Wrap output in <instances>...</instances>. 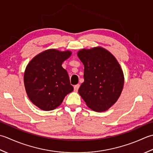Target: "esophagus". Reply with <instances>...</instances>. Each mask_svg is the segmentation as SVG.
I'll list each match as a JSON object with an SVG mask.
<instances>
[{
    "instance_id": "esophagus-1",
    "label": "esophagus",
    "mask_w": 153,
    "mask_h": 153,
    "mask_svg": "<svg viewBox=\"0 0 153 153\" xmlns=\"http://www.w3.org/2000/svg\"><path fill=\"white\" fill-rule=\"evenodd\" d=\"M79 87H80V85H74V91L77 92L78 90H79Z\"/></svg>"
}]
</instances>
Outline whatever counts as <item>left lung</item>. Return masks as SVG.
Segmentation results:
<instances>
[{
  "label": "left lung",
  "instance_id": "1",
  "mask_svg": "<svg viewBox=\"0 0 153 153\" xmlns=\"http://www.w3.org/2000/svg\"><path fill=\"white\" fill-rule=\"evenodd\" d=\"M77 55L85 67L84 79L79 93L87 106L101 112L108 110L122 92L123 71L117 59L102 47L82 49Z\"/></svg>",
  "mask_w": 153,
  "mask_h": 153
}]
</instances>
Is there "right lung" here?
Listing matches in <instances>:
<instances>
[{
    "mask_svg": "<svg viewBox=\"0 0 153 153\" xmlns=\"http://www.w3.org/2000/svg\"><path fill=\"white\" fill-rule=\"evenodd\" d=\"M71 54L68 50L47 49L27 64L24 75L25 89L30 101L41 110H54L73 91L67 71L62 67Z\"/></svg>",
    "mask_w": 153,
    "mask_h": 153,
    "instance_id": "1",
    "label": "right lung"
}]
</instances>
